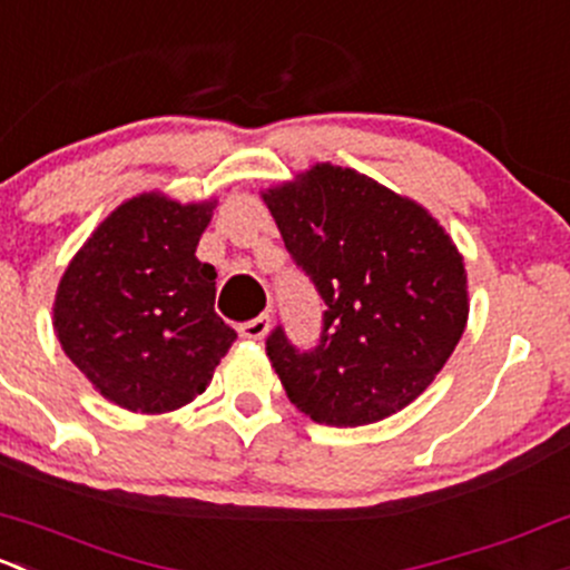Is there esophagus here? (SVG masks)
Wrapping results in <instances>:
<instances>
[{
  "label": "esophagus",
  "instance_id": "1",
  "mask_svg": "<svg viewBox=\"0 0 570 570\" xmlns=\"http://www.w3.org/2000/svg\"><path fill=\"white\" fill-rule=\"evenodd\" d=\"M267 333H269V316L267 314H262V316H256V320L243 322V325H239V335H243V338H250V341H262Z\"/></svg>",
  "mask_w": 570,
  "mask_h": 570
}]
</instances>
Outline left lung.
Here are the masks:
<instances>
[{
  "label": "left lung",
  "instance_id": "8db88e82",
  "mask_svg": "<svg viewBox=\"0 0 570 570\" xmlns=\"http://www.w3.org/2000/svg\"><path fill=\"white\" fill-rule=\"evenodd\" d=\"M286 250L322 295L320 346L281 327L267 355L297 410L327 426H368L417 399L470 316L464 256L426 207L355 169L316 164L262 190Z\"/></svg>",
  "mask_w": 570,
  "mask_h": 570
}]
</instances>
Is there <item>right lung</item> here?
I'll use <instances>...</instances> for the list:
<instances>
[{
	"instance_id": "right-lung-1",
	"label": "right lung",
	"mask_w": 570,
	"mask_h": 570,
	"mask_svg": "<svg viewBox=\"0 0 570 570\" xmlns=\"http://www.w3.org/2000/svg\"><path fill=\"white\" fill-rule=\"evenodd\" d=\"M215 199L130 196L76 250L53 297L65 355L111 404L164 415L205 393L237 333L215 314L196 245Z\"/></svg>"
}]
</instances>
